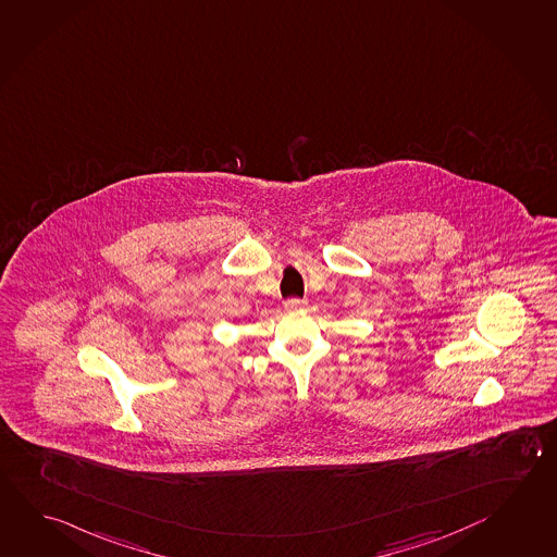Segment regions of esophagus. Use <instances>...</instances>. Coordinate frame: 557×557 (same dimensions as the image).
<instances>
[{"mask_svg":"<svg viewBox=\"0 0 557 557\" xmlns=\"http://www.w3.org/2000/svg\"><path fill=\"white\" fill-rule=\"evenodd\" d=\"M304 304H306V300H302V298H288V300L284 302V308H286V310H296V308H302Z\"/></svg>","mask_w":557,"mask_h":557,"instance_id":"esophagus-1","label":"esophagus"}]
</instances>
